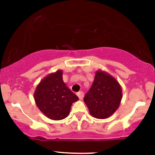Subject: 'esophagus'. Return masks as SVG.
<instances>
[{
    "instance_id": "obj_1",
    "label": "esophagus",
    "mask_w": 155,
    "mask_h": 155,
    "mask_svg": "<svg viewBox=\"0 0 155 155\" xmlns=\"http://www.w3.org/2000/svg\"><path fill=\"white\" fill-rule=\"evenodd\" d=\"M78 98H79V99H81V100L82 98H83V97H84V92H83V91H79L78 93Z\"/></svg>"
}]
</instances>
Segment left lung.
I'll return each mask as SVG.
<instances>
[{
  "label": "left lung",
  "mask_w": 155,
  "mask_h": 155,
  "mask_svg": "<svg viewBox=\"0 0 155 155\" xmlns=\"http://www.w3.org/2000/svg\"><path fill=\"white\" fill-rule=\"evenodd\" d=\"M122 95L119 82L106 72L98 71L84 101L91 116L97 119H106L117 110Z\"/></svg>",
  "instance_id": "obj_1"
}]
</instances>
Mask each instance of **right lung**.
<instances>
[{"mask_svg":"<svg viewBox=\"0 0 155 155\" xmlns=\"http://www.w3.org/2000/svg\"><path fill=\"white\" fill-rule=\"evenodd\" d=\"M63 71L59 70L42 79L34 92L35 102L46 117L61 120L69 115L71 105L79 99L63 81Z\"/></svg>","mask_w":155,"mask_h":155,"instance_id":"1","label":"right lung"}]
</instances>
